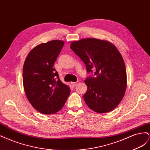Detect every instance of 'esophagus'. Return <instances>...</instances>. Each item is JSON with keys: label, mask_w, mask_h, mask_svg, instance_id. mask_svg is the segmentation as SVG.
<instances>
[{"label": "esophagus", "mask_w": 150, "mask_h": 150, "mask_svg": "<svg viewBox=\"0 0 150 150\" xmlns=\"http://www.w3.org/2000/svg\"><path fill=\"white\" fill-rule=\"evenodd\" d=\"M71 85H73V86H74V87H75L76 85L79 83V82H71Z\"/></svg>", "instance_id": "obj_1"}]
</instances>
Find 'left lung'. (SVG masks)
<instances>
[{
	"mask_svg": "<svg viewBox=\"0 0 150 150\" xmlns=\"http://www.w3.org/2000/svg\"><path fill=\"white\" fill-rule=\"evenodd\" d=\"M70 48L91 74L85 80V103L98 113L112 110L122 99L127 85L126 67L120 53L110 42L95 38L73 42Z\"/></svg>",
	"mask_w": 150,
	"mask_h": 150,
	"instance_id": "left-lung-1",
	"label": "left lung"
}]
</instances>
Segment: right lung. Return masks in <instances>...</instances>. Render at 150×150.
Masks as SVG:
<instances>
[{
	"label": "right lung",
	"mask_w": 150,
	"mask_h": 150,
	"mask_svg": "<svg viewBox=\"0 0 150 150\" xmlns=\"http://www.w3.org/2000/svg\"><path fill=\"white\" fill-rule=\"evenodd\" d=\"M64 45L63 41L52 40L34 48L23 67L24 88L28 100L40 112H57L65 104L70 89L62 82L54 63Z\"/></svg>",
	"instance_id": "1"
}]
</instances>
